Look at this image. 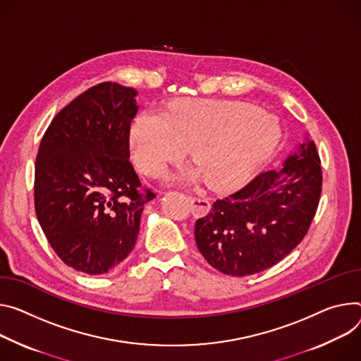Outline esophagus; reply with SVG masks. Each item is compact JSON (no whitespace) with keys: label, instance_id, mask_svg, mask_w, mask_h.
<instances>
[{"label":"esophagus","instance_id":"esophagus-1","mask_svg":"<svg viewBox=\"0 0 361 361\" xmlns=\"http://www.w3.org/2000/svg\"><path fill=\"white\" fill-rule=\"evenodd\" d=\"M191 213L194 216H204L210 210V202L206 197H197V195H190L188 197Z\"/></svg>","mask_w":361,"mask_h":361}]
</instances>
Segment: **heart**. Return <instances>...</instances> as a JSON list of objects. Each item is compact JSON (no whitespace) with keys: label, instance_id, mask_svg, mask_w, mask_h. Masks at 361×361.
I'll return each mask as SVG.
<instances>
[{"label":"heart","instance_id":"obj_1","mask_svg":"<svg viewBox=\"0 0 361 361\" xmlns=\"http://www.w3.org/2000/svg\"><path fill=\"white\" fill-rule=\"evenodd\" d=\"M130 148L138 167L158 177L187 152L192 169L180 180L206 178L216 188L238 184L274 149L275 119L260 109L207 101H185L166 114L145 111L130 126Z\"/></svg>","mask_w":361,"mask_h":361}]
</instances>
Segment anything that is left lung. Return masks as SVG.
I'll return each mask as SVG.
<instances>
[{
  "label": "left lung",
  "mask_w": 361,
  "mask_h": 361,
  "mask_svg": "<svg viewBox=\"0 0 361 361\" xmlns=\"http://www.w3.org/2000/svg\"><path fill=\"white\" fill-rule=\"evenodd\" d=\"M314 141L305 140L279 170L260 173L216 200L195 221L194 238L209 264L224 275L265 271L297 247L315 216L322 173Z\"/></svg>",
  "instance_id": "left-lung-1"
}]
</instances>
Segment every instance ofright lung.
I'll use <instances>...</instances> for the list:
<instances>
[{
  "mask_svg": "<svg viewBox=\"0 0 361 361\" xmlns=\"http://www.w3.org/2000/svg\"><path fill=\"white\" fill-rule=\"evenodd\" d=\"M138 92L119 83L96 85L49 125L39 147L35 206L57 256L75 271L104 275L133 252L144 206L129 162V129Z\"/></svg>",
  "mask_w": 361,
  "mask_h": 361,
  "instance_id": "1",
  "label": "right lung"
}]
</instances>
